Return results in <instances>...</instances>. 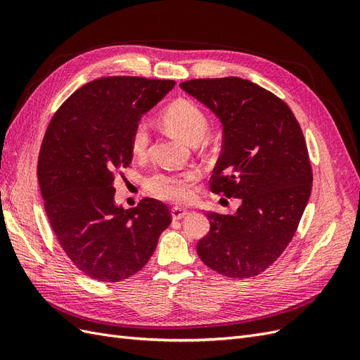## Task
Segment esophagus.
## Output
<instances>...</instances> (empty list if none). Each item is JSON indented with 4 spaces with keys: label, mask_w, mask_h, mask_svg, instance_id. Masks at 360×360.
Instances as JSON below:
<instances>
[{
    "label": "esophagus",
    "mask_w": 360,
    "mask_h": 360,
    "mask_svg": "<svg viewBox=\"0 0 360 360\" xmlns=\"http://www.w3.org/2000/svg\"><path fill=\"white\" fill-rule=\"evenodd\" d=\"M188 212L184 209H180V207H174V209H171V216L174 221H180L183 219V217H186Z\"/></svg>",
    "instance_id": "1"
}]
</instances>
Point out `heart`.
Wrapping results in <instances>:
<instances>
[{"mask_svg": "<svg viewBox=\"0 0 360 360\" xmlns=\"http://www.w3.org/2000/svg\"><path fill=\"white\" fill-rule=\"evenodd\" d=\"M163 123L172 135L197 146L209 134L210 123L200 108L189 101H177L163 112ZM130 147L136 158H144L150 147V127L141 122L134 127L130 136ZM201 177L197 168H189L179 172H158L148 179V191L156 198L168 202L183 204L193 198V186Z\"/></svg>", "mask_w": 360, "mask_h": 360, "instance_id": "heart-1", "label": "heart"}]
</instances>
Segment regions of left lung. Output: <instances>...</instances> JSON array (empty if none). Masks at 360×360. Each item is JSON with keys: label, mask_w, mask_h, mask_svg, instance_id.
Returning a JSON list of instances; mask_svg holds the SVG:
<instances>
[{"label": "left lung", "mask_w": 360, "mask_h": 360, "mask_svg": "<svg viewBox=\"0 0 360 360\" xmlns=\"http://www.w3.org/2000/svg\"><path fill=\"white\" fill-rule=\"evenodd\" d=\"M180 89L224 127L212 192L242 200L234 214L207 213L210 231L197 252L224 276H257L284 252L309 200L312 168L302 129L284 101L237 76L191 79Z\"/></svg>", "instance_id": "8db88e82"}]
</instances>
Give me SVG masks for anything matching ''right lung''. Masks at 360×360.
Instances as JSON below:
<instances>
[{
	"mask_svg": "<svg viewBox=\"0 0 360 360\" xmlns=\"http://www.w3.org/2000/svg\"><path fill=\"white\" fill-rule=\"evenodd\" d=\"M174 85L139 76L94 79L58 108L46 129L37 163L45 210L64 252L91 279L135 275L171 224L158 200L129 210L117 205L114 180L132 162L134 127Z\"/></svg>",
	"mask_w": 360,
	"mask_h": 360,
	"instance_id": "right-lung-1",
	"label": "right lung"
}]
</instances>
